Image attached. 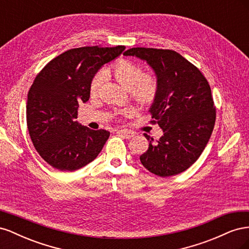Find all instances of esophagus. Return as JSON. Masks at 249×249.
<instances>
[{
    "label": "esophagus",
    "instance_id": "obj_1",
    "mask_svg": "<svg viewBox=\"0 0 249 249\" xmlns=\"http://www.w3.org/2000/svg\"><path fill=\"white\" fill-rule=\"evenodd\" d=\"M117 133H118L119 135H123V136L125 137L126 139H130V138L134 137V135H135L134 132L127 131V130H119V131H117Z\"/></svg>",
    "mask_w": 249,
    "mask_h": 249
}]
</instances>
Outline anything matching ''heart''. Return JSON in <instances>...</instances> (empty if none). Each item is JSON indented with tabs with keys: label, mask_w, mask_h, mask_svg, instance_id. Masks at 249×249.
I'll use <instances>...</instances> for the list:
<instances>
[{
	"label": "heart",
	"mask_w": 249,
	"mask_h": 249,
	"mask_svg": "<svg viewBox=\"0 0 249 249\" xmlns=\"http://www.w3.org/2000/svg\"><path fill=\"white\" fill-rule=\"evenodd\" d=\"M105 77H113L123 87L130 89L132 96L140 104L154 101L158 91L157 79L149 73H143L142 67L130 61L120 59L111 66L95 74L90 84V94L95 95Z\"/></svg>",
	"instance_id": "1"
}]
</instances>
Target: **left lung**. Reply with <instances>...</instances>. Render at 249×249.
Masks as SVG:
<instances>
[{"mask_svg": "<svg viewBox=\"0 0 249 249\" xmlns=\"http://www.w3.org/2000/svg\"><path fill=\"white\" fill-rule=\"evenodd\" d=\"M124 55L146 61L158 82L149 112L163 136L155 141L144 134L149 146L140 161L156 176L178 175L198 159L214 129L216 109L209 83L196 66L172 50L133 48Z\"/></svg>", "mask_w": 249, "mask_h": 249, "instance_id": "1", "label": "left lung"}]
</instances>
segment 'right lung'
<instances>
[{
  "mask_svg": "<svg viewBox=\"0 0 249 249\" xmlns=\"http://www.w3.org/2000/svg\"><path fill=\"white\" fill-rule=\"evenodd\" d=\"M124 49H71L51 60L36 76L28 92L27 125L34 147L51 166L73 171L101 153L110 132L79 124V104L89 100L90 84L97 71Z\"/></svg>",
  "mask_w": 249,
  "mask_h": 249,
  "instance_id": "right-lung-1",
  "label": "right lung"
}]
</instances>
